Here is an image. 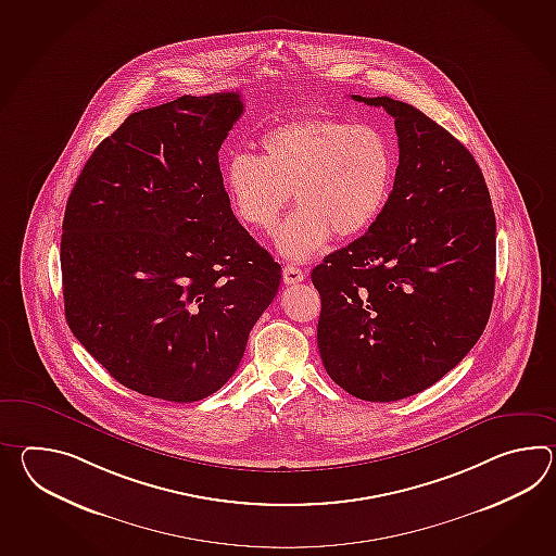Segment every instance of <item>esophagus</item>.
<instances>
[{
	"label": "esophagus",
	"instance_id": "34e87169",
	"mask_svg": "<svg viewBox=\"0 0 556 556\" xmlns=\"http://www.w3.org/2000/svg\"><path fill=\"white\" fill-rule=\"evenodd\" d=\"M305 279V273L301 271L295 265H285L283 281L287 285L301 283Z\"/></svg>",
	"mask_w": 556,
	"mask_h": 556
}]
</instances>
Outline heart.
<instances>
[{"instance_id": "heart-1", "label": "heart", "mask_w": 556, "mask_h": 556, "mask_svg": "<svg viewBox=\"0 0 556 556\" xmlns=\"http://www.w3.org/2000/svg\"><path fill=\"white\" fill-rule=\"evenodd\" d=\"M223 181L235 215L257 231H271L291 191L296 207L277 231V249L307 261L331 237L365 233L383 213L395 181V157L372 125L329 113H303L261 137V153H235Z\"/></svg>"}]
</instances>
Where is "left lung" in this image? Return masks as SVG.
Wrapping results in <instances>:
<instances>
[{
	"label": "left lung",
	"mask_w": 556,
	"mask_h": 556,
	"mask_svg": "<svg viewBox=\"0 0 556 556\" xmlns=\"http://www.w3.org/2000/svg\"><path fill=\"white\" fill-rule=\"evenodd\" d=\"M395 119L399 167L369 231L311 273L317 345L349 395L389 403L455 369L493 307L496 222L469 149L405 101L361 98Z\"/></svg>",
	"instance_id": "obj_1"
}]
</instances>
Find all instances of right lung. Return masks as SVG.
<instances>
[{
	"label": "right lung",
	"instance_id": "1",
	"mask_svg": "<svg viewBox=\"0 0 556 556\" xmlns=\"http://www.w3.org/2000/svg\"><path fill=\"white\" fill-rule=\"evenodd\" d=\"M235 91L131 113L67 199L65 319L117 383L193 403L231 379L281 265L235 219L219 149Z\"/></svg>",
	"mask_w": 556,
	"mask_h": 556
}]
</instances>
